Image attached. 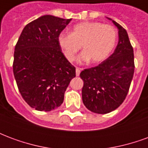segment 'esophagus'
Segmentation results:
<instances>
[{
    "instance_id": "obj_1",
    "label": "esophagus",
    "mask_w": 148,
    "mask_h": 148,
    "mask_svg": "<svg viewBox=\"0 0 148 148\" xmlns=\"http://www.w3.org/2000/svg\"><path fill=\"white\" fill-rule=\"evenodd\" d=\"M80 72H81V68L76 67V75H77V76H79Z\"/></svg>"
}]
</instances>
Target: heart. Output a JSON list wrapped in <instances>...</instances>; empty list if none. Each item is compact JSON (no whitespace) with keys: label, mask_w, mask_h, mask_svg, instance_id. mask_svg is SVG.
<instances>
[{"label":"heart","mask_w":148,"mask_h":148,"mask_svg":"<svg viewBox=\"0 0 148 148\" xmlns=\"http://www.w3.org/2000/svg\"><path fill=\"white\" fill-rule=\"evenodd\" d=\"M116 41V32L112 25L90 21L76 24L71 34L62 32L58 37V45L68 61H74L82 47L79 62H101L111 54Z\"/></svg>","instance_id":"obj_1"}]
</instances>
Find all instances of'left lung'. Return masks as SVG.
Instances as JSON below:
<instances>
[{
	"label": "left lung",
	"mask_w": 148,
	"mask_h": 148,
	"mask_svg": "<svg viewBox=\"0 0 148 148\" xmlns=\"http://www.w3.org/2000/svg\"><path fill=\"white\" fill-rule=\"evenodd\" d=\"M111 21L118 28L119 36L114 52L98 66L85 69L80 74L84 82L83 104L98 114L109 113L123 103L135 70L133 48L127 32L116 21Z\"/></svg>",
	"instance_id": "8db88e82"
}]
</instances>
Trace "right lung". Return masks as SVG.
<instances>
[{"label":"right lung","instance_id":"add662e5","mask_svg":"<svg viewBox=\"0 0 148 148\" xmlns=\"http://www.w3.org/2000/svg\"><path fill=\"white\" fill-rule=\"evenodd\" d=\"M71 19L42 16L27 24L15 47L13 74L21 96L38 111L63 102L75 67L62 52L58 37Z\"/></svg>","mask_w":148,"mask_h":148}]
</instances>
